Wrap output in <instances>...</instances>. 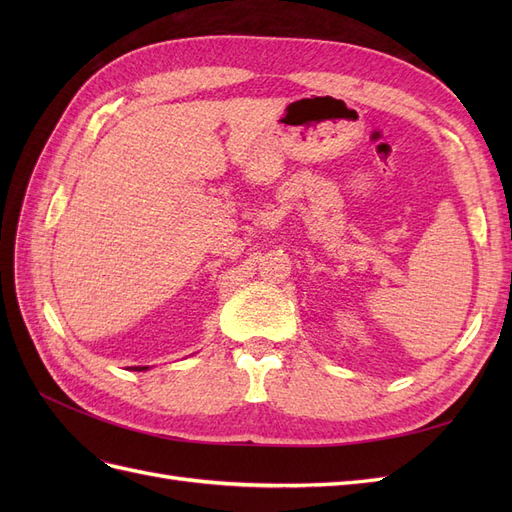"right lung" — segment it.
I'll return each mask as SVG.
<instances>
[{"label": "right lung", "mask_w": 512, "mask_h": 512, "mask_svg": "<svg viewBox=\"0 0 512 512\" xmlns=\"http://www.w3.org/2000/svg\"><path fill=\"white\" fill-rule=\"evenodd\" d=\"M128 369H132V371H145V369H149V365H145V367H128Z\"/></svg>", "instance_id": "right-lung-1"}]
</instances>
